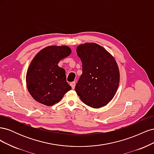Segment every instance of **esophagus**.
I'll use <instances>...</instances> for the list:
<instances>
[{
  "mask_svg": "<svg viewBox=\"0 0 154 154\" xmlns=\"http://www.w3.org/2000/svg\"><path fill=\"white\" fill-rule=\"evenodd\" d=\"M75 85H76V83L74 82H71V83H70V85L71 86L72 89H74V88H75Z\"/></svg>",
  "mask_w": 154,
  "mask_h": 154,
  "instance_id": "34e87169",
  "label": "esophagus"
}]
</instances>
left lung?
<instances>
[{
  "mask_svg": "<svg viewBox=\"0 0 154 154\" xmlns=\"http://www.w3.org/2000/svg\"><path fill=\"white\" fill-rule=\"evenodd\" d=\"M77 54L82 74L75 87L81 100L92 108L104 106L113 99L119 84V71L113 56L96 43L79 45Z\"/></svg>",
  "mask_w": 154,
  "mask_h": 154,
  "instance_id": "8db88e82",
  "label": "left lung"
}]
</instances>
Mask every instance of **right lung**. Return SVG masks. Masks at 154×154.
<instances>
[{"label":"right lung","instance_id":"right-lung-1","mask_svg":"<svg viewBox=\"0 0 154 154\" xmlns=\"http://www.w3.org/2000/svg\"><path fill=\"white\" fill-rule=\"evenodd\" d=\"M71 49L66 45H51L40 51L32 60L26 74L29 94L36 101L52 106L71 89L66 81V71L58 66Z\"/></svg>","mask_w":154,"mask_h":154}]
</instances>
